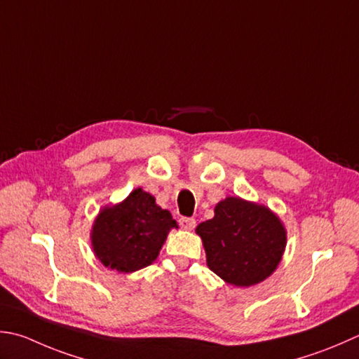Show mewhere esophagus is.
Segmentation results:
<instances>
[{"label": "esophagus", "instance_id": "1", "mask_svg": "<svg viewBox=\"0 0 359 359\" xmlns=\"http://www.w3.org/2000/svg\"><path fill=\"white\" fill-rule=\"evenodd\" d=\"M179 224L187 230H193L196 227V219H193V217H180Z\"/></svg>", "mask_w": 359, "mask_h": 359}]
</instances>
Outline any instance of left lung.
<instances>
[{
  "mask_svg": "<svg viewBox=\"0 0 359 359\" xmlns=\"http://www.w3.org/2000/svg\"><path fill=\"white\" fill-rule=\"evenodd\" d=\"M207 264L224 282L252 286L268 278L286 245L283 224L269 208L240 198L217 203L215 217L201 222Z\"/></svg>",
  "mask_w": 359,
  "mask_h": 359,
  "instance_id": "left-lung-1",
  "label": "left lung"
}]
</instances>
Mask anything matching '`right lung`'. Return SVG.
Returning a JSON list of instances; mask_svg holds the SVG:
<instances>
[{"instance_id":"obj_1","label":"right lung","mask_w":359,"mask_h":359,"mask_svg":"<svg viewBox=\"0 0 359 359\" xmlns=\"http://www.w3.org/2000/svg\"><path fill=\"white\" fill-rule=\"evenodd\" d=\"M175 226L171 213L161 210L154 196L137 188L128 199L97 215L91 244L105 268L133 272L157 258L168 231Z\"/></svg>"}]
</instances>
